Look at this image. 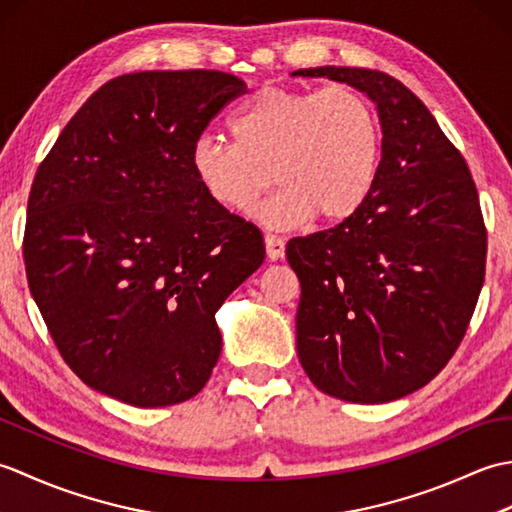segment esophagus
<instances>
[{
    "label": "esophagus",
    "mask_w": 512,
    "mask_h": 512,
    "mask_svg": "<svg viewBox=\"0 0 512 512\" xmlns=\"http://www.w3.org/2000/svg\"><path fill=\"white\" fill-rule=\"evenodd\" d=\"M264 242H266V255H268L270 262H277V259L284 257V253H286V244H284V239H281L279 235L266 233Z\"/></svg>",
    "instance_id": "obj_1"
}]
</instances>
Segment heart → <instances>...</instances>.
<instances>
[{
  "mask_svg": "<svg viewBox=\"0 0 512 512\" xmlns=\"http://www.w3.org/2000/svg\"><path fill=\"white\" fill-rule=\"evenodd\" d=\"M228 129L233 143L202 134L189 154L200 189L228 213L253 209L273 176L279 191L257 211L264 224L290 228L310 217L339 224L376 184L383 127L372 101L352 85H268L239 107Z\"/></svg>",
  "mask_w": 512,
  "mask_h": 512,
  "instance_id": "1",
  "label": "heart"
}]
</instances>
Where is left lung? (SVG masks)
I'll use <instances>...</instances> for the list:
<instances>
[{"label":"left lung","instance_id":"obj_1","mask_svg":"<svg viewBox=\"0 0 512 512\" xmlns=\"http://www.w3.org/2000/svg\"><path fill=\"white\" fill-rule=\"evenodd\" d=\"M365 92L383 127L372 193L350 220L295 237L297 354L323 394L361 405L429 383L462 343L484 284L486 226L466 160L416 94L367 68L297 70Z\"/></svg>","mask_w":512,"mask_h":512}]
</instances>
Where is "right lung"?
I'll list each match as a JSON object with an SVG mask.
<instances>
[{
  "instance_id": "add662e5",
  "label": "right lung",
  "mask_w": 512,
  "mask_h": 512,
  "mask_svg": "<svg viewBox=\"0 0 512 512\" xmlns=\"http://www.w3.org/2000/svg\"><path fill=\"white\" fill-rule=\"evenodd\" d=\"M244 92L217 70L116 76L37 169L28 286L63 361L105 396L167 407L198 394L222 352L215 312L264 262L259 228L206 198L189 162Z\"/></svg>"
}]
</instances>
